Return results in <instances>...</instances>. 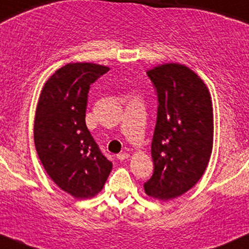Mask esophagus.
<instances>
[{"instance_id": "esophagus-1", "label": "esophagus", "mask_w": 249, "mask_h": 249, "mask_svg": "<svg viewBox=\"0 0 249 249\" xmlns=\"http://www.w3.org/2000/svg\"><path fill=\"white\" fill-rule=\"evenodd\" d=\"M117 159H119L120 161H124V160H127V159H129V154H128V153H120L119 155H117Z\"/></svg>"}]
</instances>
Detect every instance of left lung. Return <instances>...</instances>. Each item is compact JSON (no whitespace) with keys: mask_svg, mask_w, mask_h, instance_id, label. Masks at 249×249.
Wrapping results in <instances>:
<instances>
[{"mask_svg":"<svg viewBox=\"0 0 249 249\" xmlns=\"http://www.w3.org/2000/svg\"><path fill=\"white\" fill-rule=\"evenodd\" d=\"M159 107L152 141L154 174L144 193L162 201L193 188L208 166L213 150L214 115L209 89L185 64L163 63L148 69Z\"/></svg>","mask_w":249,"mask_h":249,"instance_id":"1","label":"left lung"}]
</instances>
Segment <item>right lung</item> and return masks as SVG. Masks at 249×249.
<instances>
[{
	"label": "right lung",
	"mask_w": 249,
	"mask_h": 249,
	"mask_svg": "<svg viewBox=\"0 0 249 249\" xmlns=\"http://www.w3.org/2000/svg\"><path fill=\"white\" fill-rule=\"evenodd\" d=\"M108 71L90 62L61 67L44 83L36 107L34 142L42 166L75 199L99 194L113 168L86 125L89 88Z\"/></svg>",
	"instance_id": "1"
}]
</instances>
